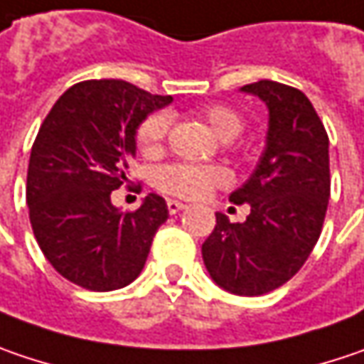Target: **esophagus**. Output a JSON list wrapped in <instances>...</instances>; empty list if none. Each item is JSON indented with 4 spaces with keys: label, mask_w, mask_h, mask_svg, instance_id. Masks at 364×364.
<instances>
[{
    "label": "esophagus",
    "mask_w": 364,
    "mask_h": 364,
    "mask_svg": "<svg viewBox=\"0 0 364 364\" xmlns=\"http://www.w3.org/2000/svg\"><path fill=\"white\" fill-rule=\"evenodd\" d=\"M166 208H168V212H171V214H179V212L185 210L187 205L181 202H175V200H168V202H166Z\"/></svg>",
    "instance_id": "1"
}]
</instances>
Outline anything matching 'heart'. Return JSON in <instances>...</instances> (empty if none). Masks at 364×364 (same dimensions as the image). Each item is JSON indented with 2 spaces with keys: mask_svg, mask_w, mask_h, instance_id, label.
<instances>
[{
  "mask_svg": "<svg viewBox=\"0 0 364 364\" xmlns=\"http://www.w3.org/2000/svg\"><path fill=\"white\" fill-rule=\"evenodd\" d=\"M196 115L202 117L220 139L237 138L245 125L243 115L239 111L220 102L205 105ZM168 125H171V117L164 111L150 113L139 123L136 129V144L144 156L154 159L164 150ZM228 179L230 177L226 168L216 166V164L202 166V164H189V162H175V164L162 166L159 171L156 185L161 191L168 196H177L183 200H198V198H203L208 191L226 185Z\"/></svg>",
  "mask_w": 364,
  "mask_h": 364,
  "instance_id": "1",
  "label": "heart"
}]
</instances>
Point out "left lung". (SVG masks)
Masks as SVG:
<instances>
[{"label":"left lung","mask_w":364,"mask_h":364,"mask_svg":"<svg viewBox=\"0 0 364 364\" xmlns=\"http://www.w3.org/2000/svg\"><path fill=\"white\" fill-rule=\"evenodd\" d=\"M269 109L266 150L249 181L230 193L249 203L245 223L216 214L202 255L212 280L232 294L272 292L303 267L317 243L330 200L328 132L301 90L259 80L243 86Z\"/></svg>","instance_id":"8db88e82"}]
</instances>
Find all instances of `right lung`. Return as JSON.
I'll use <instances>...</instances> for the list:
<instances>
[{"instance_id": "obj_1", "label": "right lung", "mask_w": 364, "mask_h": 364, "mask_svg": "<svg viewBox=\"0 0 364 364\" xmlns=\"http://www.w3.org/2000/svg\"><path fill=\"white\" fill-rule=\"evenodd\" d=\"M171 100L125 80H84L59 97L36 134L26 177L33 232L49 264L82 289L134 282L168 218L156 193L123 214L111 191L127 183L138 125Z\"/></svg>"}]
</instances>
